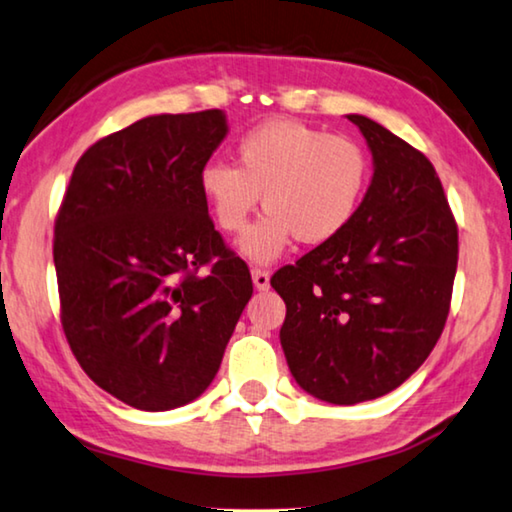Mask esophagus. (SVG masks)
I'll return each mask as SVG.
<instances>
[{"instance_id":"esophagus-1","label":"esophagus","mask_w":512,"mask_h":512,"mask_svg":"<svg viewBox=\"0 0 512 512\" xmlns=\"http://www.w3.org/2000/svg\"><path fill=\"white\" fill-rule=\"evenodd\" d=\"M250 276H253V285H255V290H259V292H264V290H269V280H271V276H269V271H264V269H253L250 271Z\"/></svg>"}]
</instances>
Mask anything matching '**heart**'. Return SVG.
Wrapping results in <instances>:
<instances>
[{
    "label": "heart",
    "mask_w": 512,
    "mask_h": 512,
    "mask_svg": "<svg viewBox=\"0 0 512 512\" xmlns=\"http://www.w3.org/2000/svg\"><path fill=\"white\" fill-rule=\"evenodd\" d=\"M369 178V155L357 141L297 120H269L236 143V167L208 162L199 171V192L227 234L241 232L264 201L266 213L241 236L239 253L269 264L294 236L304 246L336 239L362 206Z\"/></svg>",
    "instance_id": "1"
}]
</instances>
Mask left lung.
<instances>
[{"instance_id": "left-lung-1", "label": "left lung", "mask_w": 512, "mask_h": 512, "mask_svg": "<svg viewBox=\"0 0 512 512\" xmlns=\"http://www.w3.org/2000/svg\"><path fill=\"white\" fill-rule=\"evenodd\" d=\"M345 118L373 157L362 206L336 239L271 278L287 306L280 345L290 373L336 406L385 397L420 369L457 271V225L431 162L376 120Z\"/></svg>"}]
</instances>
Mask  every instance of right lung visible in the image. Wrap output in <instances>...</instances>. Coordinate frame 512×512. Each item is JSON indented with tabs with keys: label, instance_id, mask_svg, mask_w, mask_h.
<instances>
[{
	"label": "right lung",
	"instance_id": "1",
	"mask_svg": "<svg viewBox=\"0 0 512 512\" xmlns=\"http://www.w3.org/2000/svg\"><path fill=\"white\" fill-rule=\"evenodd\" d=\"M227 132L220 109L136 120L85 150L57 213L64 334L90 380L132 408L201 397L253 297L199 192Z\"/></svg>",
	"mask_w": 512,
	"mask_h": 512
}]
</instances>
